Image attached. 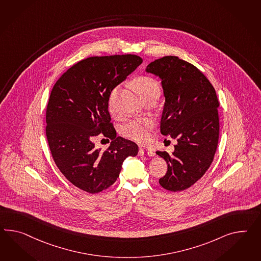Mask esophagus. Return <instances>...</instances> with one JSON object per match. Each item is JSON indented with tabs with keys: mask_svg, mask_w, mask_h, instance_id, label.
<instances>
[{
	"mask_svg": "<svg viewBox=\"0 0 261 261\" xmlns=\"http://www.w3.org/2000/svg\"><path fill=\"white\" fill-rule=\"evenodd\" d=\"M138 154H139L140 156H150V157L155 156V153H154L152 150H147V149H143V148L139 149Z\"/></svg>",
	"mask_w": 261,
	"mask_h": 261,
	"instance_id": "1",
	"label": "esophagus"
}]
</instances>
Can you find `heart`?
I'll use <instances>...</instances> for the list:
<instances>
[{"label": "heart", "mask_w": 261, "mask_h": 261, "mask_svg": "<svg viewBox=\"0 0 261 261\" xmlns=\"http://www.w3.org/2000/svg\"><path fill=\"white\" fill-rule=\"evenodd\" d=\"M132 87L134 91L139 95L140 99L147 97L153 94H160V88L156 81L153 79L148 76H140L135 79ZM117 88L114 89L110 95V103L109 108L112 113H114V109L112 106V102L114 99V95L116 94ZM150 129H151V122L146 119H136V120L128 122L127 125L123 128L124 135L135 141L137 143H146L150 137Z\"/></svg>", "instance_id": "1"}]
</instances>
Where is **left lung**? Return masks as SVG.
I'll list each match as a JSON object with an SVG mask.
<instances>
[{"label":"left lung","instance_id":"left-lung-1","mask_svg":"<svg viewBox=\"0 0 261 261\" xmlns=\"http://www.w3.org/2000/svg\"><path fill=\"white\" fill-rule=\"evenodd\" d=\"M146 72L158 76L162 83L165 104L161 134L178 141L171 155L156 152L167 163V174L159 182L169 191H181L201 179L213 162L219 142L220 103L206 76L178 57L154 60Z\"/></svg>","mask_w":261,"mask_h":261}]
</instances>
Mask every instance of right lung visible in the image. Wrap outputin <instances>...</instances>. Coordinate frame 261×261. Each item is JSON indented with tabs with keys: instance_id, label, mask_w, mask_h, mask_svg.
I'll use <instances>...</instances> for the list:
<instances>
[{
	"instance_id": "right-lung-1",
	"label": "right lung",
	"mask_w": 261,
	"mask_h": 261,
	"mask_svg": "<svg viewBox=\"0 0 261 261\" xmlns=\"http://www.w3.org/2000/svg\"><path fill=\"white\" fill-rule=\"evenodd\" d=\"M143 62L135 55L92 57L81 60L54 85L46 110V136L54 161L70 182L98 193L119 177L123 162L138 146L120 136L108 111L112 91ZM102 133L112 142L96 149Z\"/></svg>"
}]
</instances>
